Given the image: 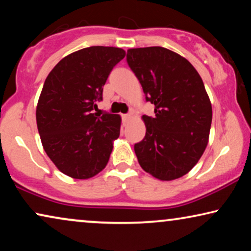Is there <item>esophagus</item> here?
<instances>
[{
	"mask_svg": "<svg viewBox=\"0 0 251 251\" xmlns=\"http://www.w3.org/2000/svg\"><path fill=\"white\" fill-rule=\"evenodd\" d=\"M130 119H131V115H130V114H123L122 115V120H123V122H125V125L129 121Z\"/></svg>",
	"mask_w": 251,
	"mask_h": 251,
	"instance_id": "obj_1",
	"label": "esophagus"
}]
</instances>
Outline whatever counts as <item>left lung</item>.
Segmentation results:
<instances>
[{
	"instance_id": "1",
	"label": "left lung",
	"mask_w": 251,
	"mask_h": 251,
	"mask_svg": "<svg viewBox=\"0 0 251 251\" xmlns=\"http://www.w3.org/2000/svg\"><path fill=\"white\" fill-rule=\"evenodd\" d=\"M126 61L154 118L143 115L146 135L135 144L140 167L160 180L186 175L208 145L212 108L203 81L190 61L162 47L129 49Z\"/></svg>"
}]
</instances>
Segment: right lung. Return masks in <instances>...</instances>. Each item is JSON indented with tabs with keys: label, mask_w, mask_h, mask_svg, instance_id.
Segmentation results:
<instances>
[{
	"label": "right lung",
	"mask_w": 251,
	"mask_h": 251,
	"mask_svg": "<svg viewBox=\"0 0 251 251\" xmlns=\"http://www.w3.org/2000/svg\"><path fill=\"white\" fill-rule=\"evenodd\" d=\"M126 51L89 47L68 54L52 68L36 107L43 149L61 173L88 179L104 169L119 138L121 116L94 113L102 88Z\"/></svg>",
	"instance_id": "obj_1"
}]
</instances>
